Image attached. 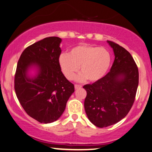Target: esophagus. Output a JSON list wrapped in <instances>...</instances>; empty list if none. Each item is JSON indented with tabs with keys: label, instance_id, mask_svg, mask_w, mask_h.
<instances>
[{
	"label": "esophagus",
	"instance_id": "obj_1",
	"mask_svg": "<svg viewBox=\"0 0 152 152\" xmlns=\"http://www.w3.org/2000/svg\"><path fill=\"white\" fill-rule=\"evenodd\" d=\"M82 87V86L80 85H75V88L76 89H80V88H81Z\"/></svg>",
	"mask_w": 152,
	"mask_h": 152
}]
</instances>
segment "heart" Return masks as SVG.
Returning <instances> with one entry per match:
<instances>
[{
	"label": "heart",
	"mask_w": 152,
	"mask_h": 152,
	"mask_svg": "<svg viewBox=\"0 0 152 152\" xmlns=\"http://www.w3.org/2000/svg\"><path fill=\"white\" fill-rule=\"evenodd\" d=\"M59 65L65 77L72 80L80 70L79 81L88 79L99 81L106 75L111 63V56L106 48L90 45H80L72 48L67 54L59 57Z\"/></svg>",
	"instance_id": "1"
}]
</instances>
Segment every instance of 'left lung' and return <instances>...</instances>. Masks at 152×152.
<instances>
[{
    "label": "left lung",
    "instance_id": "left-lung-1",
    "mask_svg": "<svg viewBox=\"0 0 152 152\" xmlns=\"http://www.w3.org/2000/svg\"><path fill=\"white\" fill-rule=\"evenodd\" d=\"M115 59L102 80L88 84L85 109L91 123L106 128L124 118L132 108L139 84L138 67L131 54L116 43L107 41Z\"/></svg>",
    "mask_w": 152,
    "mask_h": 152
}]
</instances>
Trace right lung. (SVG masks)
I'll return each mask as SVG.
<instances>
[{
	"label": "right lung",
	"mask_w": 152,
	"mask_h": 152,
	"mask_svg": "<svg viewBox=\"0 0 152 152\" xmlns=\"http://www.w3.org/2000/svg\"><path fill=\"white\" fill-rule=\"evenodd\" d=\"M61 39L46 37L24 50L15 75V90L27 115L42 123L57 121L75 87L62 72L59 65ZM36 66L38 72L30 78L28 69Z\"/></svg>",
	"instance_id": "obj_1"
}]
</instances>
